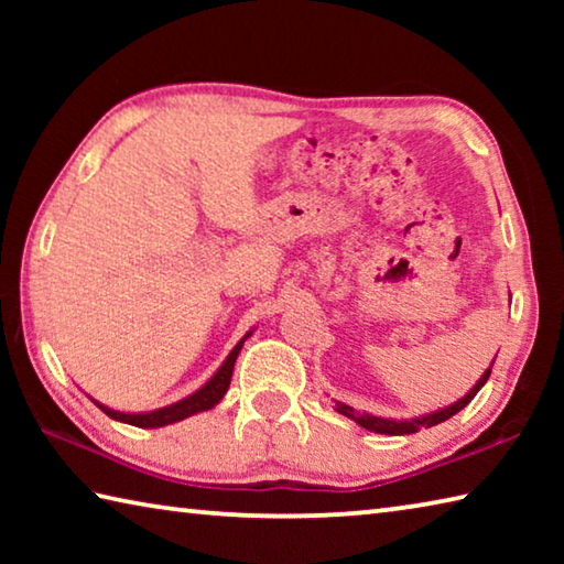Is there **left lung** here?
<instances>
[{
  "instance_id": "1",
  "label": "left lung",
  "mask_w": 564,
  "mask_h": 564,
  "mask_svg": "<svg viewBox=\"0 0 564 564\" xmlns=\"http://www.w3.org/2000/svg\"><path fill=\"white\" fill-rule=\"evenodd\" d=\"M492 362H490V368L485 370L480 378H477V383L470 390H467L463 398H457L455 403H451V405L433 410V413H423V415H415V417H400V420H395V417H380V415L360 413V410H352L350 405L340 403V400H336V410H338L340 415L356 420L360 427H366V431H370V433H380V435H410V433H417L420 427H433L437 423H443V420L453 417L455 413H460V410L477 395V390H480L485 383H488Z\"/></svg>"
}]
</instances>
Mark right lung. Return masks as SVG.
I'll return each mask as SVG.
<instances>
[{"instance_id":"1","label":"right lung","mask_w":564,"mask_h":564,"mask_svg":"<svg viewBox=\"0 0 564 564\" xmlns=\"http://www.w3.org/2000/svg\"><path fill=\"white\" fill-rule=\"evenodd\" d=\"M253 336V328L246 333V336L236 343L234 350L228 352L226 360L218 366L216 373L206 380V383L194 390V393L176 400V403L164 405V408H156V410H144V413H123V410H113L109 405L99 403V400H94V405L101 408L104 413H107L111 420H119V423H127V425H137V427H164L171 423H178V420H186L196 413H204V410H212L218 403H221V398L226 395L228 386H231V376H234V362L238 358V352H241L246 338Z\"/></svg>"}]
</instances>
